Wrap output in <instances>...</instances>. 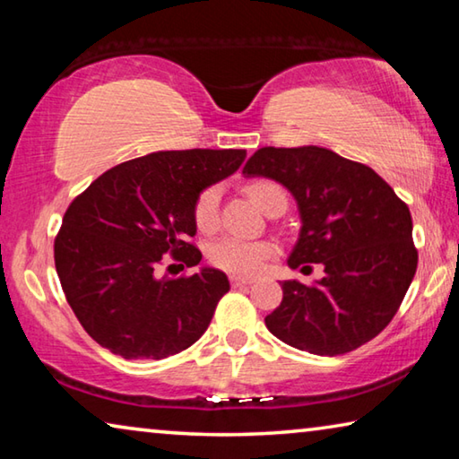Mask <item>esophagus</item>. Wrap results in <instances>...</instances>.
Instances as JSON below:
<instances>
[{"label":"esophagus","instance_id":"34e87169","mask_svg":"<svg viewBox=\"0 0 459 459\" xmlns=\"http://www.w3.org/2000/svg\"><path fill=\"white\" fill-rule=\"evenodd\" d=\"M251 283H255V279H251V277L230 275V285L232 287H245V285H251Z\"/></svg>","mask_w":459,"mask_h":459}]
</instances>
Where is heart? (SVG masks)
Returning <instances> with one entry per match:
<instances>
[{
    "label": "heart",
    "mask_w": 459,
    "mask_h": 459,
    "mask_svg": "<svg viewBox=\"0 0 459 459\" xmlns=\"http://www.w3.org/2000/svg\"><path fill=\"white\" fill-rule=\"evenodd\" d=\"M247 194L261 211H267L269 202L277 194H285L273 182H253L247 186ZM219 202L221 188L219 186H208L194 200L192 219L200 232H211L219 222ZM277 253V245L271 240H247L238 237H221L208 247V261L216 269L227 271L232 275H253L273 259Z\"/></svg>",
    "instance_id": "1"
}]
</instances>
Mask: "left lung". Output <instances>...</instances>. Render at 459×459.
Listing matches in <instances>:
<instances>
[{"label":"left lung","instance_id":"obj_1","mask_svg":"<svg viewBox=\"0 0 459 459\" xmlns=\"http://www.w3.org/2000/svg\"><path fill=\"white\" fill-rule=\"evenodd\" d=\"M243 174L271 178L293 194L301 230L287 263H322L325 273L314 285L281 283V304L265 317L269 332L320 356L346 354L378 336L417 271L405 202L372 168L317 145L261 147Z\"/></svg>","mask_w":459,"mask_h":459}]
</instances>
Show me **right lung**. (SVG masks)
<instances>
[{
	"label": "right lung",
	"mask_w": 459,
	"mask_h": 459,
	"mask_svg": "<svg viewBox=\"0 0 459 459\" xmlns=\"http://www.w3.org/2000/svg\"><path fill=\"white\" fill-rule=\"evenodd\" d=\"M245 158V150L155 152L107 169L71 202L54 238V263L92 340L127 360H160L206 332L230 290L227 275L202 267L160 277L158 267L166 255L182 269L198 265L194 200Z\"/></svg>",
	"instance_id": "obj_1"
}]
</instances>
